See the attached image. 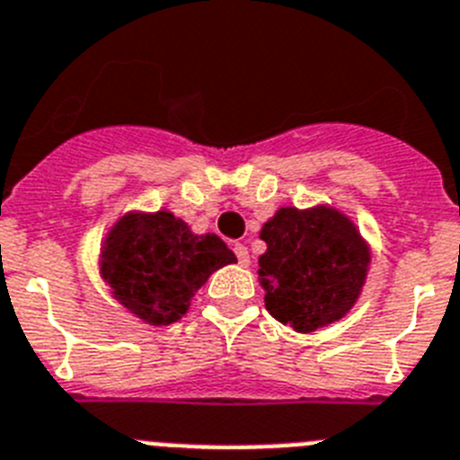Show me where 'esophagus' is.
<instances>
[{
	"mask_svg": "<svg viewBox=\"0 0 460 460\" xmlns=\"http://www.w3.org/2000/svg\"><path fill=\"white\" fill-rule=\"evenodd\" d=\"M234 252L235 257H238V263H241V266H250V252H247V247L243 245V243H235Z\"/></svg>",
	"mask_w": 460,
	"mask_h": 460,
	"instance_id": "obj_1",
	"label": "esophagus"
}]
</instances>
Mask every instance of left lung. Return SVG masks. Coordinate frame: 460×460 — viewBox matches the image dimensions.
Listing matches in <instances>:
<instances>
[{"instance_id":"8db88e82","label":"left lung","mask_w":460,"mask_h":460,"mask_svg":"<svg viewBox=\"0 0 460 460\" xmlns=\"http://www.w3.org/2000/svg\"><path fill=\"white\" fill-rule=\"evenodd\" d=\"M259 282L266 310L298 333L338 322L357 303L368 273V245L333 208H279L261 229Z\"/></svg>"}]
</instances>
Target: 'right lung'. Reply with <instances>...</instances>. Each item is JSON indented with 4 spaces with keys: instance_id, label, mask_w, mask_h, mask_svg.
Returning <instances> with one entry per match:
<instances>
[{
    "instance_id": "obj_1",
    "label": "right lung",
    "mask_w": 460,
    "mask_h": 460,
    "mask_svg": "<svg viewBox=\"0 0 460 460\" xmlns=\"http://www.w3.org/2000/svg\"><path fill=\"white\" fill-rule=\"evenodd\" d=\"M234 261L235 254L219 235H194L169 210L129 213L103 243L102 275L136 317L147 324H173L208 275Z\"/></svg>"
}]
</instances>
